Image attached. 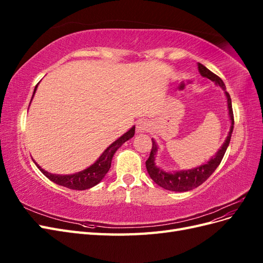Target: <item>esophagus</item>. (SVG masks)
Segmentation results:
<instances>
[{"label": "esophagus", "instance_id": "obj_1", "mask_svg": "<svg viewBox=\"0 0 263 263\" xmlns=\"http://www.w3.org/2000/svg\"><path fill=\"white\" fill-rule=\"evenodd\" d=\"M137 132L142 133V132H148L150 129V124L146 119H140V121L137 122Z\"/></svg>", "mask_w": 263, "mask_h": 263}]
</instances>
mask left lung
<instances>
[{
  "label": "left lung",
  "mask_w": 263,
  "mask_h": 263,
  "mask_svg": "<svg viewBox=\"0 0 263 263\" xmlns=\"http://www.w3.org/2000/svg\"><path fill=\"white\" fill-rule=\"evenodd\" d=\"M198 71L202 77L210 79L211 81L215 82L220 87H222V90L225 91L226 97H227V104H228V110H229V117H230V122H232V126H230V130L228 133V136L224 142V145L221 146V148L217 151L216 156L212 158L211 160L202 164L198 168H195L193 170H187V171H180L176 173H170V172H165L162 171L159 168H157V165L155 164V156L158 150V147L156 145V142L154 139L153 140V147H151L150 151V156L147 159L146 161V168L149 173L150 178L153 179V181L159 186H161L165 190L169 191H174V192H186V191L193 190L197 186H200L203 182L208 180L213 172L216 170L219 163L221 162L222 158H224V155L227 150V147L230 142V138H232V134L234 129V113H233V107H232V99H230L229 93L226 91V86L222 82L221 79L213 73L212 71H210L208 68L204 67L202 63H198Z\"/></svg>",
  "instance_id": "1"
}]
</instances>
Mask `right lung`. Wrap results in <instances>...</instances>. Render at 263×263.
<instances>
[{"label": "right lung", "mask_w": 263, "mask_h": 263, "mask_svg": "<svg viewBox=\"0 0 263 263\" xmlns=\"http://www.w3.org/2000/svg\"><path fill=\"white\" fill-rule=\"evenodd\" d=\"M36 89H37V85L35 86L34 94L36 92ZM134 135H135V126L132 127L128 132L125 133L122 137H119L116 141H114L109 147H107L104 153H103L102 156L98 159L97 162L93 163L87 169L81 172L71 174V176H60V174L48 173L36 163L37 168L44 173V176H46L50 181L54 182L55 184H59L61 186H65L71 190H79V191L90 189L94 185H97L98 183H100L102 179L105 177V174L110 168L112 158L116 153V150L121 147L125 141L130 139Z\"/></svg>", "instance_id": "add662e5"}]
</instances>
